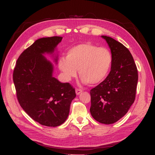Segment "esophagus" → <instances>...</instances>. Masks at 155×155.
Listing matches in <instances>:
<instances>
[{"label":"esophagus","instance_id":"obj_1","mask_svg":"<svg viewBox=\"0 0 155 155\" xmlns=\"http://www.w3.org/2000/svg\"><path fill=\"white\" fill-rule=\"evenodd\" d=\"M82 89L75 88V93H76V94H77V95H78V94H80L81 93H82Z\"/></svg>","mask_w":155,"mask_h":155}]
</instances>
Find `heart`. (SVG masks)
<instances>
[{
    "instance_id": "obj_1",
    "label": "heart",
    "mask_w": 155,
    "mask_h": 155,
    "mask_svg": "<svg viewBox=\"0 0 155 155\" xmlns=\"http://www.w3.org/2000/svg\"><path fill=\"white\" fill-rule=\"evenodd\" d=\"M112 64V55L108 49L86 43L71 48L58 65L67 81L75 78L79 70L82 82L94 85L106 78Z\"/></svg>"
}]
</instances>
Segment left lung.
I'll return each mask as SVG.
<instances>
[{
	"mask_svg": "<svg viewBox=\"0 0 155 155\" xmlns=\"http://www.w3.org/2000/svg\"><path fill=\"white\" fill-rule=\"evenodd\" d=\"M101 37L110 48L112 64L107 78L90 91V112L99 123L110 124L123 118L134 104L138 73L128 49L112 37Z\"/></svg>",
	"mask_w": 155,
	"mask_h": 155,
	"instance_id": "left-lung-1",
	"label": "left lung"
}]
</instances>
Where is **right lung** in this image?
Returning a JSON list of instances; mask_svg holds the SVG:
<instances>
[{
	"label": "right lung",
	"mask_w": 155,
	"mask_h": 155,
	"mask_svg": "<svg viewBox=\"0 0 155 155\" xmlns=\"http://www.w3.org/2000/svg\"><path fill=\"white\" fill-rule=\"evenodd\" d=\"M62 39L56 36L35 41L19 56L13 73L20 106L35 121L47 127L64 123L76 97L69 83H61L53 77V64L43 55L54 53Z\"/></svg>",
	"instance_id": "right-lung-1"
}]
</instances>
